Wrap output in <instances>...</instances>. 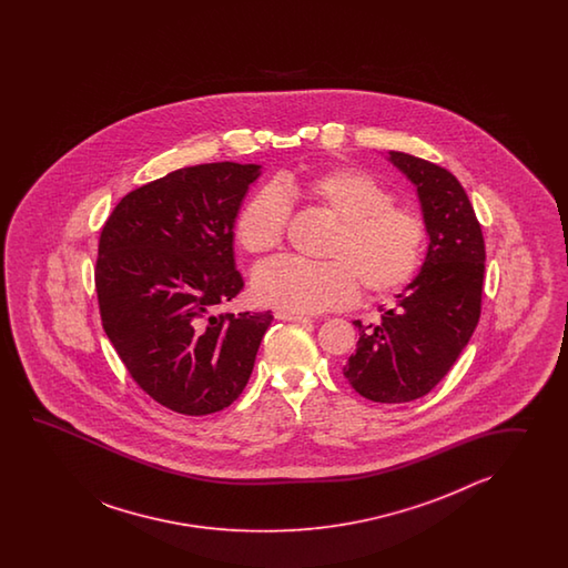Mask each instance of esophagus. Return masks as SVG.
<instances>
[{"mask_svg": "<svg viewBox=\"0 0 568 568\" xmlns=\"http://www.w3.org/2000/svg\"><path fill=\"white\" fill-rule=\"evenodd\" d=\"M278 321H288V323H298V325H308L313 323L311 316H302V314L276 313Z\"/></svg>", "mask_w": 568, "mask_h": 568, "instance_id": "obj_1", "label": "esophagus"}]
</instances>
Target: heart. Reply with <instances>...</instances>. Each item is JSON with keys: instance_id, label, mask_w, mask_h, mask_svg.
<instances>
[{"instance_id": "heart-1", "label": "heart", "mask_w": 568, "mask_h": 568, "mask_svg": "<svg viewBox=\"0 0 568 568\" xmlns=\"http://www.w3.org/2000/svg\"><path fill=\"white\" fill-rule=\"evenodd\" d=\"M306 201L337 221L326 242L325 264L276 260L255 270L252 294L266 306L294 314L345 308L359 296H387L406 286L423 262L426 227L416 211L392 205V193L359 169L284 174L245 205L237 240L247 254L278 250L290 203Z\"/></svg>"}]
</instances>
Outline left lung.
I'll use <instances>...</instances> for the list:
<instances>
[{"label": "left lung", "instance_id": "obj_1", "mask_svg": "<svg viewBox=\"0 0 568 568\" xmlns=\"http://www.w3.org/2000/svg\"><path fill=\"white\" fill-rule=\"evenodd\" d=\"M414 184L428 247L423 267L396 294L377 325H362L357 349L343 367L363 398L399 404L423 398L467 347L481 314L485 242L460 182L428 160L387 152Z\"/></svg>", "mask_w": 568, "mask_h": 568}]
</instances>
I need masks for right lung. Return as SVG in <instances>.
<instances>
[{"label": "right lung", "instance_id": "1", "mask_svg": "<svg viewBox=\"0 0 568 568\" xmlns=\"http://www.w3.org/2000/svg\"><path fill=\"white\" fill-rule=\"evenodd\" d=\"M260 164L174 170L121 199L99 240L109 341L158 404L205 416L240 398L272 313L219 314L243 288L233 227Z\"/></svg>", "mask_w": 568, "mask_h": 568}]
</instances>
